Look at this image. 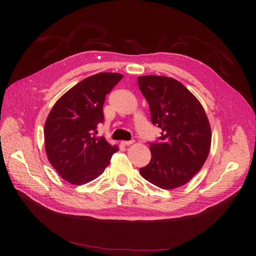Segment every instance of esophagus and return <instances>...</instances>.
Here are the masks:
<instances>
[{
    "instance_id": "34e87169",
    "label": "esophagus",
    "mask_w": 256,
    "mask_h": 256,
    "mask_svg": "<svg viewBox=\"0 0 256 256\" xmlns=\"http://www.w3.org/2000/svg\"><path fill=\"white\" fill-rule=\"evenodd\" d=\"M120 143L122 144L124 146H128V145H130V144H132V143H134V141H121Z\"/></svg>"
}]
</instances>
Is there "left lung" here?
I'll use <instances>...</instances> for the list:
<instances>
[{
  "instance_id": "8db88e82",
  "label": "left lung",
  "mask_w": 256,
  "mask_h": 256,
  "mask_svg": "<svg viewBox=\"0 0 256 256\" xmlns=\"http://www.w3.org/2000/svg\"><path fill=\"white\" fill-rule=\"evenodd\" d=\"M138 84L150 104L152 124L162 128L160 142L150 143L152 160L140 174L164 190L176 189L191 180L208 158L212 141L208 116L176 78L142 76Z\"/></svg>"
}]
</instances>
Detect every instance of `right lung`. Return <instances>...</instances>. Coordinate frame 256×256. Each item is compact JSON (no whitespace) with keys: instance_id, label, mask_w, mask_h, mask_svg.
Masks as SVG:
<instances>
[{"instance_id":"add662e5","label":"right lung","mask_w":256,"mask_h":256,"mask_svg":"<svg viewBox=\"0 0 256 256\" xmlns=\"http://www.w3.org/2000/svg\"><path fill=\"white\" fill-rule=\"evenodd\" d=\"M124 78L100 72L80 80L56 102L44 124L46 152L59 176L80 186L98 178L118 146L96 137L106 96Z\"/></svg>"}]
</instances>
